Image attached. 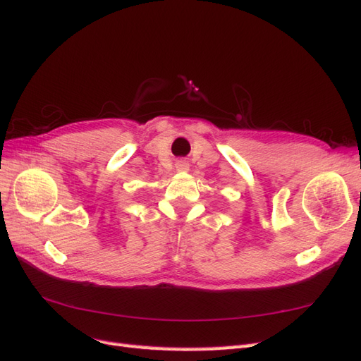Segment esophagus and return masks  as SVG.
<instances>
[{
    "label": "esophagus",
    "instance_id": "1",
    "mask_svg": "<svg viewBox=\"0 0 361 361\" xmlns=\"http://www.w3.org/2000/svg\"><path fill=\"white\" fill-rule=\"evenodd\" d=\"M176 170H178V171H182V173L188 171V170H190V164H188L187 161L180 159V161H178V162H176Z\"/></svg>",
    "mask_w": 361,
    "mask_h": 361
}]
</instances>
